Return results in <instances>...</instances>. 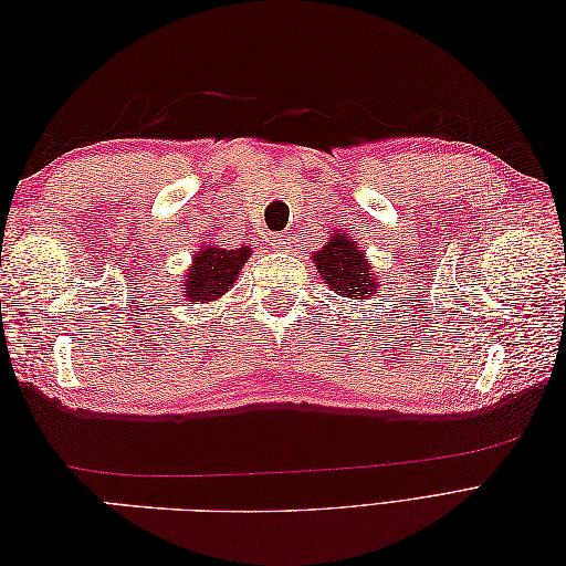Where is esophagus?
I'll list each match as a JSON object with an SVG mask.
<instances>
[{
  "mask_svg": "<svg viewBox=\"0 0 566 566\" xmlns=\"http://www.w3.org/2000/svg\"><path fill=\"white\" fill-rule=\"evenodd\" d=\"M271 245H273V250H279V252H290V250H293V235H290V233H273Z\"/></svg>",
  "mask_w": 566,
  "mask_h": 566,
  "instance_id": "obj_1",
  "label": "esophagus"
}]
</instances>
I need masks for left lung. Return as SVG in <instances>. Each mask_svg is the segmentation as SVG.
Returning <instances> with one entry per match:
<instances>
[{"mask_svg":"<svg viewBox=\"0 0 566 566\" xmlns=\"http://www.w3.org/2000/svg\"><path fill=\"white\" fill-rule=\"evenodd\" d=\"M314 266L321 281L328 283L335 295L347 300H373L382 285L368 264L366 252L349 233H333L331 241L314 252Z\"/></svg>","mask_w":566,"mask_h":566,"instance_id":"obj_1","label":"left lung"}]
</instances>
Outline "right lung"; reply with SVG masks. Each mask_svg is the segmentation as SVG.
Masks as SVG:
<instances>
[{
  "mask_svg": "<svg viewBox=\"0 0 566 566\" xmlns=\"http://www.w3.org/2000/svg\"><path fill=\"white\" fill-rule=\"evenodd\" d=\"M250 254L248 245L235 250L202 245L200 252L193 254V264L186 271L184 287L179 290L184 306L193 310L198 304H212L227 295Z\"/></svg>",
  "mask_w": 566,
  "mask_h": 566,
  "instance_id": "add662e5",
  "label": "right lung"
}]
</instances>
